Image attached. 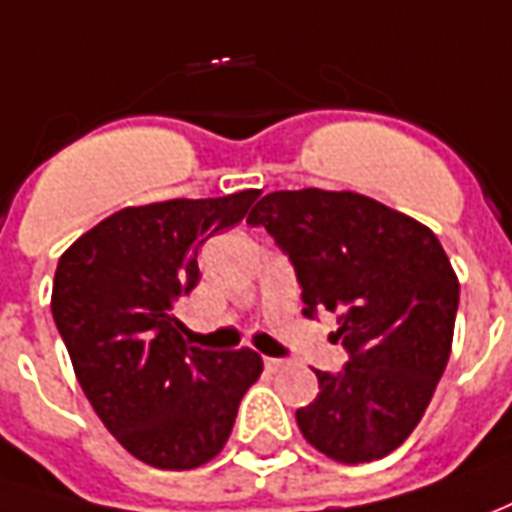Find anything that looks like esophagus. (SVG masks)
<instances>
[{"label": "esophagus", "mask_w": 512, "mask_h": 512, "mask_svg": "<svg viewBox=\"0 0 512 512\" xmlns=\"http://www.w3.org/2000/svg\"><path fill=\"white\" fill-rule=\"evenodd\" d=\"M263 363H266L268 371H280L285 366V360H280V357H263Z\"/></svg>", "instance_id": "obj_1"}]
</instances>
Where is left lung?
Returning a JSON list of instances; mask_svg holds the SVG:
<instances>
[{"label":"left lung","instance_id":"obj_1","mask_svg":"<svg viewBox=\"0 0 512 512\" xmlns=\"http://www.w3.org/2000/svg\"><path fill=\"white\" fill-rule=\"evenodd\" d=\"M246 224L291 257L307 318L338 316V374L316 371L318 396L296 410L310 446L368 463L407 441L452 352L460 282L435 232L355 191H274Z\"/></svg>","mask_w":512,"mask_h":512}]
</instances>
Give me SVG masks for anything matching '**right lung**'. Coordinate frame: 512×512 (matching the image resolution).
<instances>
[{
  "mask_svg": "<svg viewBox=\"0 0 512 512\" xmlns=\"http://www.w3.org/2000/svg\"><path fill=\"white\" fill-rule=\"evenodd\" d=\"M260 191L124 207L60 255L52 316L74 374L113 438L146 466L188 471L219 455L263 360L185 341L174 302L199 282V246L244 219Z\"/></svg>",
  "mask_w": 512,
  "mask_h": 512,
  "instance_id": "add662e5",
  "label": "right lung"
}]
</instances>
